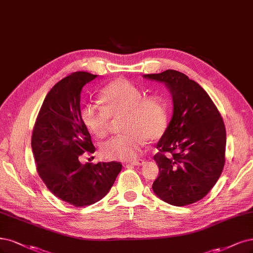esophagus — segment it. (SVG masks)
<instances>
[{"instance_id": "1", "label": "esophagus", "mask_w": 253, "mask_h": 253, "mask_svg": "<svg viewBox=\"0 0 253 253\" xmlns=\"http://www.w3.org/2000/svg\"><path fill=\"white\" fill-rule=\"evenodd\" d=\"M145 161L142 159H136V160H132L129 161L127 164H132V165H142Z\"/></svg>"}]
</instances>
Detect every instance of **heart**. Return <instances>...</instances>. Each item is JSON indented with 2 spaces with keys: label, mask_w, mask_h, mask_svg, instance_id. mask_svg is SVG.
<instances>
[{
  "label": "heart",
  "mask_w": 253,
  "mask_h": 253,
  "mask_svg": "<svg viewBox=\"0 0 253 253\" xmlns=\"http://www.w3.org/2000/svg\"><path fill=\"white\" fill-rule=\"evenodd\" d=\"M102 107L88 102L81 109L83 125L96 138L110 132L112 120L124 117V134L113 137L100 146V154L109 160H132L146 140L160 139L169 126V107L162 94L145 95L142 88L126 78H117L100 95Z\"/></svg>",
  "instance_id": "b5f03b06"
}]
</instances>
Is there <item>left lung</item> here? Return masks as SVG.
<instances>
[{
	"label": "left lung",
	"instance_id": "1",
	"mask_svg": "<svg viewBox=\"0 0 253 253\" xmlns=\"http://www.w3.org/2000/svg\"><path fill=\"white\" fill-rule=\"evenodd\" d=\"M143 77L163 83L173 102L170 123L156 145L159 176L153 190L170 205L193 204L210 193L224 169L223 118L205 90L185 74L167 70Z\"/></svg>",
	"mask_w": 253,
	"mask_h": 253
}]
</instances>
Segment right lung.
<instances>
[{
    "mask_svg": "<svg viewBox=\"0 0 253 253\" xmlns=\"http://www.w3.org/2000/svg\"><path fill=\"white\" fill-rule=\"evenodd\" d=\"M95 77L74 72L54 84L42 104L31 137L39 176L52 194L76 207L101 200L123 167L116 161L82 164L78 159L95 152L81 119L82 89Z\"/></svg>",
    "mask_w": 253,
    "mask_h": 253,
    "instance_id": "add662e5",
    "label": "right lung"
}]
</instances>
